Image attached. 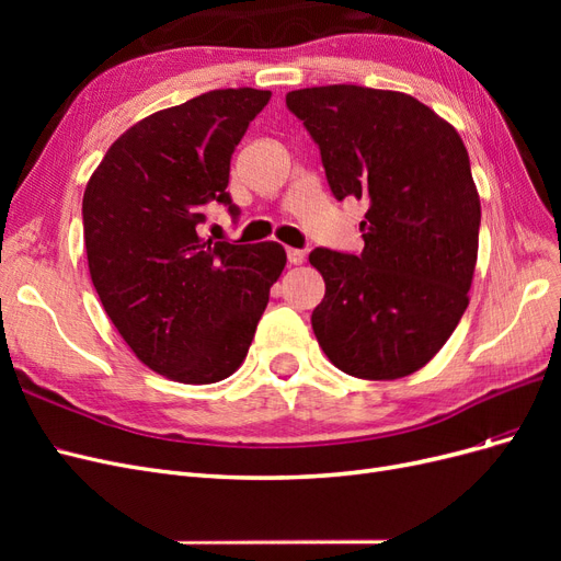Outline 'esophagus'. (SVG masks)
Masks as SVG:
<instances>
[{
	"mask_svg": "<svg viewBox=\"0 0 561 561\" xmlns=\"http://www.w3.org/2000/svg\"><path fill=\"white\" fill-rule=\"evenodd\" d=\"M304 260H307V252L299 250V248H287V262H290V264H301Z\"/></svg>",
	"mask_w": 561,
	"mask_h": 561,
	"instance_id": "1",
	"label": "esophagus"
}]
</instances>
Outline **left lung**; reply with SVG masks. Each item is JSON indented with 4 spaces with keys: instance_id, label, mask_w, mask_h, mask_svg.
<instances>
[{
    "instance_id": "obj_1",
    "label": "left lung",
    "mask_w": 561,
    "mask_h": 561,
    "mask_svg": "<svg viewBox=\"0 0 561 561\" xmlns=\"http://www.w3.org/2000/svg\"><path fill=\"white\" fill-rule=\"evenodd\" d=\"M285 105L318 145L334 198L369 203L360 254H309L325 280L311 313L318 344L351 377L412 375L468 309L482 213L463 140L396 91L334 83L287 93Z\"/></svg>"
}]
</instances>
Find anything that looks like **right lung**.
<instances>
[{"mask_svg":"<svg viewBox=\"0 0 561 561\" xmlns=\"http://www.w3.org/2000/svg\"><path fill=\"white\" fill-rule=\"evenodd\" d=\"M268 98L217 89L142 118L107 149L83 192L98 297L133 353L173 381L215 383L239 369L285 268L278 243L198 236L210 203L239 219L227 192L231 154Z\"/></svg>","mask_w":561,"mask_h":561,"instance_id":"right-lung-1","label":"right lung"}]
</instances>
